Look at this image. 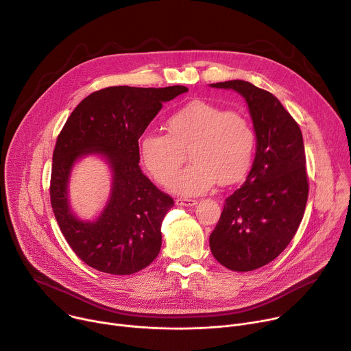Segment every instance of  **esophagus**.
<instances>
[{"instance_id":"34e87169","label":"esophagus","mask_w":351,"mask_h":351,"mask_svg":"<svg viewBox=\"0 0 351 351\" xmlns=\"http://www.w3.org/2000/svg\"><path fill=\"white\" fill-rule=\"evenodd\" d=\"M195 204H197V199L194 198H186V197L176 198V206H180V207H193Z\"/></svg>"}]
</instances>
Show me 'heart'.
<instances>
[{
    "instance_id": "obj_1",
    "label": "heart",
    "mask_w": 351,
    "mask_h": 351,
    "mask_svg": "<svg viewBox=\"0 0 351 351\" xmlns=\"http://www.w3.org/2000/svg\"><path fill=\"white\" fill-rule=\"evenodd\" d=\"M168 134L145 132L138 140L140 158L158 183L167 184L189 149L193 162L171 182L180 195H197L237 182L252 162L256 134L237 111H222L202 99L182 106L167 119Z\"/></svg>"
}]
</instances>
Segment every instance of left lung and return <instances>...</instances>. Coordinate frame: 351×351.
Masks as SVG:
<instances>
[{
    "mask_svg": "<svg viewBox=\"0 0 351 351\" xmlns=\"http://www.w3.org/2000/svg\"><path fill=\"white\" fill-rule=\"evenodd\" d=\"M211 87L232 88L244 97L257 149L245 182L225 199L210 248L228 269L254 271L283 252L303 219L308 198L303 134L269 91L244 80Z\"/></svg>",
    "mask_w": 351,
    "mask_h": 351,
    "instance_id": "8db88e82",
    "label": "left lung"
}]
</instances>
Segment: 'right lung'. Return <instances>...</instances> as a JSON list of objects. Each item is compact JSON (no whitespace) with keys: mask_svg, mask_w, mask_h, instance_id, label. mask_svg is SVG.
Masks as SVG:
<instances>
[{"mask_svg":"<svg viewBox=\"0 0 351 351\" xmlns=\"http://www.w3.org/2000/svg\"><path fill=\"white\" fill-rule=\"evenodd\" d=\"M187 90L184 86L101 88L83 99L58 134L49 197L64 237L88 267L130 275L157 258L161 225L173 199L141 172L138 138L162 103ZM87 154L103 155L113 172L110 199L94 223L80 221L67 203L71 167Z\"/></svg>","mask_w":351,"mask_h":351,"instance_id":"obj_1","label":"right lung"}]
</instances>
